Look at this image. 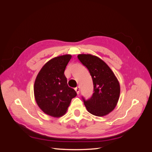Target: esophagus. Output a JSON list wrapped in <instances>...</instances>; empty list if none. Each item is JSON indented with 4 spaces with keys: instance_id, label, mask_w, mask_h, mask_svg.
<instances>
[{
    "instance_id": "obj_1",
    "label": "esophagus",
    "mask_w": 152,
    "mask_h": 152,
    "mask_svg": "<svg viewBox=\"0 0 152 152\" xmlns=\"http://www.w3.org/2000/svg\"><path fill=\"white\" fill-rule=\"evenodd\" d=\"M75 90L76 91L77 94H79V93H80V87H79V86H77V87H76L75 88Z\"/></svg>"
}]
</instances>
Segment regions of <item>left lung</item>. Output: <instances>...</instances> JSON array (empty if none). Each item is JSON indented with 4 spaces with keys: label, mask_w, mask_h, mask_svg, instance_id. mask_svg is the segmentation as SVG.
<instances>
[{
    "label": "left lung",
    "mask_w": 152,
    "mask_h": 152,
    "mask_svg": "<svg viewBox=\"0 0 152 152\" xmlns=\"http://www.w3.org/2000/svg\"><path fill=\"white\" fill-rule=\"evenodd\" d=\"M78 59L90 73L94 93L88 99L82 97L89 113L104 116L116 107L120 96L119 82L110 67L103 60L91 54H79Z\"/></svg>",
    "instance_id": "8db88e82"
}]
</instances>
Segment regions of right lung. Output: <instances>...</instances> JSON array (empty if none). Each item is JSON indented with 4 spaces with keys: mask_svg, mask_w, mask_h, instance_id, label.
Returning <instances> with one entry per match:
<instances>
[{
    "mask_svg": "<svg viewBox=\"0 0 152 152\" xmlns=\"http://www.w3.org/2000/svg\"><path fill=\"white\" fill-rule=\"evenodd\" d=\"M70 54L50 59L41 69L35 81L34 95L39 108L49 115L62 116L66 112L76 91L67 84L64 72Z\"/></svg>",
    "mask_w": 152,
    "mask_h": 152,
    "instance_id": "add662e5",
    "label": "right lung"
}]
</instances>
